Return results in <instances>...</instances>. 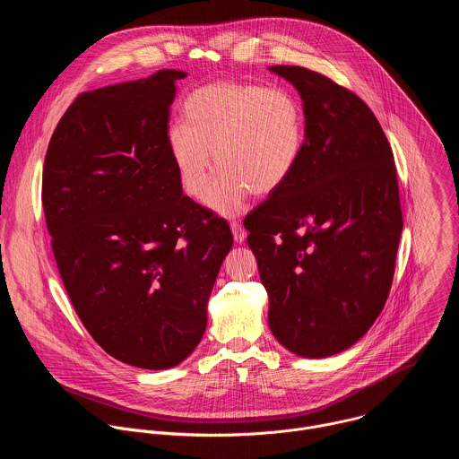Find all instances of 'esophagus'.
Returning a JSON list of instances; mask_svg holds the SVG:
<instances>
[{"label":"esophagus","mask_w":459,"mask_h":459,"mask_svg":"<svg viewBox=\"0 0 459 459\" xmlns=\"http://www.w3.org/2000/svg\"><path fill=\"white\" fill-rule=\"evenodd\" d=\"M230 230H232V236H234V241H236V243H243V241H245L247 230H245L238 221H232V223H230Z\"/></svg>","instance_id":"obj_1"}]
</instances>
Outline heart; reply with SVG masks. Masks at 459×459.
<instances>
[{"label":"heart","instance_id":"heart-1","mask_svg":"<svg viewBox=\"0 0 459 459\" xmlns=\"http://www.w3.org/2000/svg\"><path fill=\"white\" fill-rule=\"evenodd\" d=\"M185 116L169 128L172 161L186 194L209 192L205 204L220 216L239 214L252 192H276L301 158L303 110L283 87L216 82L188 96ZM214 159L222 169L212 187Z\"/></svg>","mask_w":459,"mask_h":459}]
</instances>
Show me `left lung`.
<instances>
[{
  "instance_id": "1",
  "label": "left lung",
  "mask_w": 459,
  "mask_h": 459,
  "mask_svg": "<svg viewBox=\"0 0 459 459\" xmlns=\"http://www.w3.org/2000/svg\"><path fill=\"white\" fill-rule=\"evenodd\" d=\"M269 71L301 98L305 143L287 183L247 218V241L274 338L329 358L365 336L388 298L403 230L394 156L356 94L303 67Z\"/></svg>"
}]
</instances>
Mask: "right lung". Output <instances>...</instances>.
Wrapping results in <instances>:
<instances>
[{
  "instance_id": "right-lung-1",
  "label": "right lung",
  "mask_w": 459,
  "mask_h": 459,
  "mask_svg": "<svg viewBox=\"0 0 459 459\" xmlns=\"http://www.w3.org/2000/svg\"><path fill=\"white\" fill-rule=\"evenodd\" d=\"M186 73L82 94L50 138L41 200L67 294L96 343L149 370L186 359L232 234L183 194L169 151L176 82Z\"/></svg>"
}]
</instances>
